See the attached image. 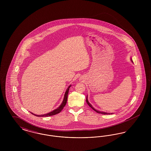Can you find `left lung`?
Wrapping results in <instances>:
<instances>
[{"label":"left lung","mask_w":151,"mask_h":151,"mask_svg":"<svg viewBox=\"0 0 151 151\" xmlns=\"http://www.w3.org/2000/svg\"><path fill=\"white\" fill-rule=\"evenodd\" d=\"M131 61H132V59H131ZM86 103L88 104V105L91 107V108H92L93 110H94L96 112H97V113H100V114H112V113H105V112H102V111H99V110H96L92 106V105L89 102V101L88 100V99H87V96H86Z\"/></svg>","instance_id":"1"}]
</instances>
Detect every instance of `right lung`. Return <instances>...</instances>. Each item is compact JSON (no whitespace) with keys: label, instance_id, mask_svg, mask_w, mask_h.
<instances>
[{"label":"right lung","instance_id":"add662e5","mask_svg":"<svg viewBox=\"0 0 151 151\" xmlns=\"http://www.w3.org/2000/svg\"><path fill=\"white\" fill-rule=\"evenodd\" d=\"M71 86V85L70 86L68 87V88L67 89L66 91H65V96H64V99H63V100L62 103L61 104V105L57 108L55 110H53L52 111L50 112L49 113H47L46 114H43V115H36L32 113H31L32 114L35 115V116H52V115H55V114H57L58 113H59L62 110V109H63V108L65 107L66 103H67V97H68V92H69V89Z\"/></svg>","mask_w":151,"mask_h":151}]
</instances>
